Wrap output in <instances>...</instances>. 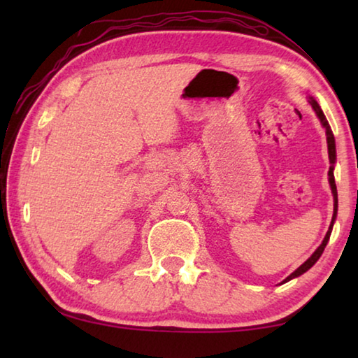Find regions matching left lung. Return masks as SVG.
Returning a JSON list of instances; mask_svg holds the SVG:
<instances>
[{"label":"left lung","instance_id":"left-lung-1","mask_svg":"<svg viewBox=\"0 0 358 358\" xmlns=\"http://www.w3.org/2000/svg\"><path fill=\"white\" fill-rule=\"evenodd\" d=\"M310 104H311V107L314 108V112H316V115L319 117L320 123H322V126L325 128V134H327V145H329V157H330V164H331V166H330V171H329V181H330V187H331V192H333V201H335V203H333V217H331V224H330V227H329V232H327L325 238H324V241H322V245H320V246L317 248V250L313 252V256H311L310 259H308L305 264H301V265L299 266V268H296V270L294 271V273H290L282 282H287V281H290V280H294V278L303 275V273H305V271L310 270L311 266L317 262L319 257L322 256V252H324V250H325L327 243H329L330 234H331V229H333V222H335L336 213H338V192H336V185H335V175H333V171H335V162H336L335 137H333V132H331V129H330L329 121H327L325 115H324V112H322V108H320V106L317 104V101L310 98Z\"/></svg>","mask_w":358,"mask_h":358}]
</instances>
